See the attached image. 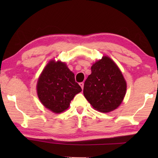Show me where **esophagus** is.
Returning <instances> with one entry per match:
<instances>
[{
	"mask_svg": "<svg viewBox=\"0 0 158 158\" xmlns=\"http://www.w3.org/2000/svg\"><path fill=\"white\" fill-rule=\"evenodd\" d=\"M79 85H80V86L81 87V89H84V82H81V83H79Z\"/></svg>",
	"mask_w": 158,
	"mask_h": 158,
	"instance_id": "34e87169",
	"label": "esophagus"
}]
</instances>
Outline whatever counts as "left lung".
I'll return each instance as SVG.
<instances>
[{
  "label": "left lung",
  "instance_id": "left-lung-1",
  "mask_svg": "<svg viewBox=\"0 0 158 158\" xmlns=\"http://www.w3.org/2000/svg\"><path fill=\"white\" fill-rule=\"evenodd\" d=\"M126 81L118 67L108 56H103L91 67V74L85 81L84 95L93 107L110 112L123 100Z\"/></svg>",
  "mask_w": 158,
  "mask_h": 158
}]
</instances>
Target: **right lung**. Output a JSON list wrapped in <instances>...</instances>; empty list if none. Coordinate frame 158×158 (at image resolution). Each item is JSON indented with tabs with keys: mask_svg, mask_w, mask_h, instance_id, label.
<instances>
[{
	"mask_svg": "<svg viewBox=\"0 0 158 158\" xmlns=\"http://www.w3.org/2000/svg\"><path fill=\"white\" fill-rule=\"evenodd\" d=\"M81 91V88L75 81L74 73L60 61L51 60L37 84L40 100L45 107L56 114L66 110L75 95Z\"/></svg>",
	"mask_w": 158,
	"mask_h": 158,
	"instance_id": "obj_1",
	"label": "right lung"
}]
</instances>
